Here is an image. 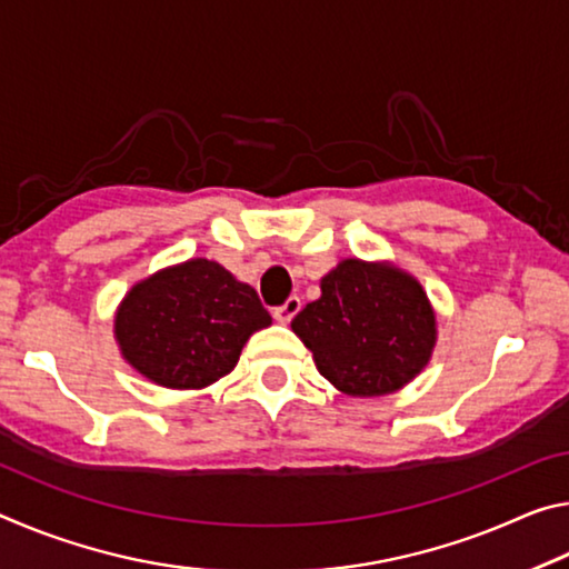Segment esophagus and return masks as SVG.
Instances as JSON below:
<instances>
[{"label":"esophagus","mask_w":569,"mask_h":569,"mask_svg":"<svg viewBox=\"0 0 569 569\" xmlns=\"http://www.w3.org/2000/svg\"><path fill=\"white\" fill-rule=\"evenodd\" d=\"M298 311H301V298H298V296H291L283 306H278V308H276L273 316H276V321H278V323H291V321H293V316H296Z\"/></svg>","instance_id":"obj_1"}]
</instances>
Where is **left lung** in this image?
<instances>
[{
  "label": "left lung",
  "mask_w": 569,
  "mask_h": 569,
  "mask_svg": "<svg viewBox=\"0 0 569 569\" xmlns=\"http://www.w3.org/2000/svg\"><path fill=\"white\" fill-rule=\"evenodd\" d=\"M316 369L346 397H387L427 369L437 313L423 286L391 261L343 258L321 298L291 323Z\"/></svg>",
  "instance_id": "obj_1"
}]
</instances>
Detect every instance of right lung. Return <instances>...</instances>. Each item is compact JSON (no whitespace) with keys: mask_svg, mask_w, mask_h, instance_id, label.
Here are the masks:
<instances>
[{"mask_svg":"<svg viewBox=\"0 0 569 569\" xmlns=\"http://www.w3.org/2000/svg\"><path fill=\"white\" fill-rule=\"evenodd\" d=\"M120 356L162 389H206L236 369L250 336L271 326L256 288L208 258L160 268L114 311Z\"/></svg>","mask_w":569,"mask_h":569,"instance_id":"obj_1","label":"right lung"}]
</instances>
